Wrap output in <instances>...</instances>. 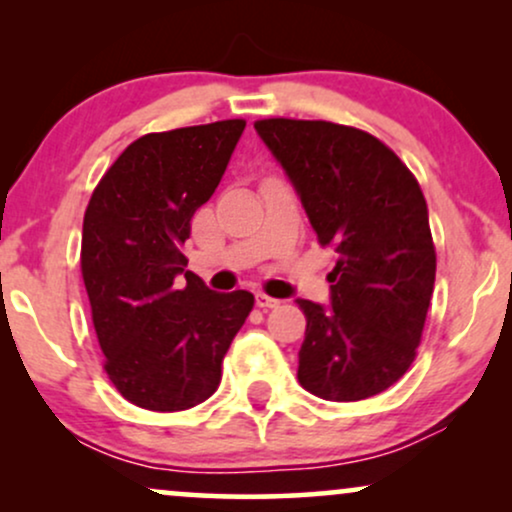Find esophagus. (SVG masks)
Returning <instances> with one entry per match:
<instances>
[{
	"label": "esophagus",
	"instance_id": "34e87169",
	"mask_svg": "<svg viewBox=\"0 0 512 512\" xmlns=\"http://www.w3.org/2000/svg\"><path fill=\"white\" fill-rule=\"evenodd\" d=\"M255 303H257V308H262V310L276 308V305H279V301L272 296H267V293H255Z\"/></svg>",
	"mask_w": 512,
	"mask_h": 512
}]
</instances>
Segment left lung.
Here are the masks:
<instances>
[{"mask_svg": "<svg viewBox=\"0 0 512 512\" xmlns=\"http://www.w3.org/2000/svg\"><path fill=\"white\" fill-rule=\"evenodd\" d=\"M289 175L320 245L339 252L330 303L298 298L305 339L298 383L330 402H358L395 385L421 342L433 284L424 192L392 149L363 129L325 120H257Z\"/></svg>", "mask_w": 512, "mask_h": 512, "instance_id": "left-lung-1", "label": "left lung"}]
</instances>
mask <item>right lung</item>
I'll list each match as a JSON object with an SVG mask.
<instances>
[{"instance_id": "obj_1", "label": "right lung", "mask_w": 512, "mask_h": 512, "mask_svg": "<svg viewBox=\"0 0 512 512\" xmlns=\"http://www.w3.org/2000/svg\"><path fill=\"white\" fill-rule=\"evenodd\" d=\"M243 129L245 120H221L144 134L86 207L81 276L105 373L142 409L182 411L214 395L255 303L250 291L207 289L182 255L192 216L219 187Z\"/></svg>"}]
</instances>
